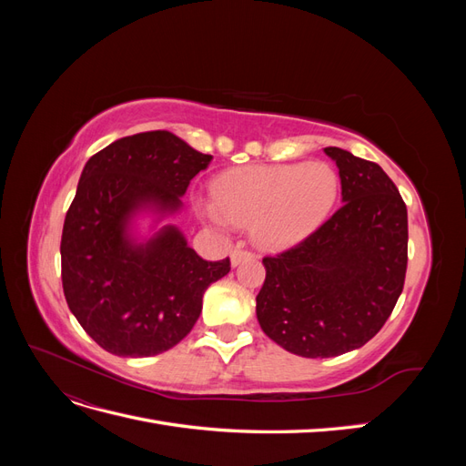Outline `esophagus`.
Returning <instances> with one entry per match:
<instances>
[{"label":"esophagus","mask_w":466,"mask_h":466,"mask_svg":"<svg viewBox=\"0 0 466 466\" xmlns=\"http://www.w3.org/2000/svg\"><path fill=\"white\" fill-rule=\"evenodd\" d=\"M252 258H255V255H252L250 250H245L241 247H237V248L231 250V266H238L241 262L252 260Z\"/></svg>","instance_id":"obj_1"}]
</instances>
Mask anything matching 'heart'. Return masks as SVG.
I'll use <instances>...</instances> for the list:
<instances>
[{
	"label": "heart",
	"mask_w": 466,
	"mask_h": 466,
	"mask_svg": "<svg viewBox=\"0 0 466 466\" xmlns=\"http://www.w3.org/2000/svg\"><path fill=\"white\" fill-rule=\"evenodd\" d=\"M216 200L194 198L198 214L225 228L250 225L264 247L301 241L329 216L338 196V175L324 161L303 165H250L223 173L214 182Z\"/></svg>",
	"instance_id": "1"
}]
</instances>
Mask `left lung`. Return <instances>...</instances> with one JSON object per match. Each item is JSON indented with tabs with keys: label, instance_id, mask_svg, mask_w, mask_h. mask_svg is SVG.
Here are the masks:
<instances>
[{
	"label": "left lung",
	"instance_id": "obj_1",
	"mask_svg": "<svg viewBox=\"0 0 466 466\" xmlns=\"http://www.w3.org/2000/svg\"><path fill=\"white\" fill-rule=\"evenodd\" d=\"M336 163L342 206L305 241L266 257L257 295L264 334L301 358L358 350L397 305L408 262V214L377 163L324 147Z\"/></svg>",
	"mask_w": 466,
	"mask_h": 466
}]
</instances>
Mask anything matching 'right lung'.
<instances>
[{"instance_id":"obj_1","label":"right lung","mask_w":466,"mask_h":466,"mask_svg":"<svg viewBox=\"0 0 466 466\" xmlns=\"http://www.w3.org/2000/svg\"><path fill=\"white\" fill-rule=\"evenodd\" d=\"M211 159L155 130L116 139L83 167L62 231V286L69 311L110 354L149 358L177 346L204 291L229 274V258L208 262L177 225H161Z\"/></svg>"}]
</instances>
